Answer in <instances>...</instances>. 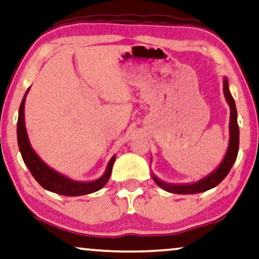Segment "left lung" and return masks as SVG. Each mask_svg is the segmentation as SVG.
<instances>
[{
  "label": "left lung",
  "mask_w": 259,
  "mask_h": 259,
  "mask_svg": "<svg viewBox=\"0 0 259 259\" xmlns=\"http://www.w3.org/2000/svg\"><path fill=\"white\" fill-rule=\"evenodd\" d=\"M223 88L226 102L230 105V140L229 147H227L226 154L224 156L223 161L220 162V164L212 173L206 175L205 178L200 179L199 181L193 182V184H169V182L162 181L155 174H151L153 180L158 187H161L162 189L169 193H175V194H195V193L206 192L208 189L218 186L226 178V175L229 174L233 163L236 162L238 149H239V126H238L237 122L236 103H234V99L230 92L229 80H227L226 77L224 78Z\"/></svg>",
  "instance_id": "8db88e82"
}]
</instances>
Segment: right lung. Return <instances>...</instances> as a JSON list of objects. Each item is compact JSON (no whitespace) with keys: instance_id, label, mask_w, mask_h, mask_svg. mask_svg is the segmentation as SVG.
Listing matches in <instances>:
<instances>
[{"instance_id":"1","label":"right lung","mask_w":259,"mask_h":259,"mask_svg":"<svg viewBox=\"0 0 259 259\" xmlns=\"http://www.w3.org/2000/svg\"><path fill=\"white\" fill-rule=\"evenodd\" d=\"M29 89L27 90L25 96H23L21 105L19 109V119H17V143H19V149L21 151L23 162L27 165L34 179L39 182L40 186H42L47 191L57 193L60 195L67 196H78L85 195L90 193L97 192L105 186L106 182L111 175L112 165L115 162L116 155L110 158L108 167L104 171V174L97 180L92 181H75L67 178L66 175H63L59 171L54 170L50 165H47L41 160L39 155L35 153L30 146L28 140V134L26 130L25 124V103L26 97L28 94Z\"/></svg>"}]
</instances>
